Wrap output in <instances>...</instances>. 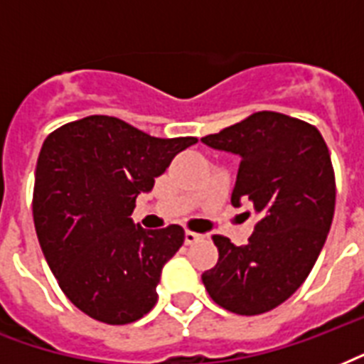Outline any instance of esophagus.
Returning <instances> with one entry per match:
<instances>
[{"label":"esophagus","mask_w":364,"mask_h":364,"mask_svg":"<svg viewBox=\"0 0 364 364\" xmlns=\"http://www.w3.org/2000/svg\"><path fill=\"white\" fill-rule=\"evenodd\" d=\"M198 240H202V234L193 232V230H185V243L191 245V243H196Z\"/></svg>","instance_id":"34e87169"}]
</instances>
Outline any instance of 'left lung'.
I'll use <instances>...</instances> for the list:
<instances>
[{
  "mask_svg": "<svg viewBox=\"0 0 364 364\" xmlns=\"http://www.w3.org/2000/svg\"><path fill=\"white\" fill-rule=\"evenodd\" d=\"M202 141L242 156L230 200H249L257 217L245 245L211 236L219 259L202 282L225 310L266 314L304 283L331 230L336 181L327 143L314 124L276 111H257Z\"/></svg>",
  "mask_w": 364,
  "mask_h": 364,
  "instance_id": "1",
  "label": "left lung"
}]
</instances>
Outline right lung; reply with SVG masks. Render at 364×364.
<instances>
[{"instance_id": "right-lung-1", "label": "right lung", "mask_w": 364, "mask_h": 364, "mask_svg": "<svg viewBox=\"0 0 364 364\" xmlns=\"http://www.w3.org/2000/svg\"><path fill=\"white\" fill-rule=\"evenodd\" d=\"M196 137H153L128 122L90 115L50 132L37 159L33 223L60 289L82 314L128 325L156 304L162 266L185 242L170 225L132 221L139 193Z\"/></svg>"}]
</instances>
